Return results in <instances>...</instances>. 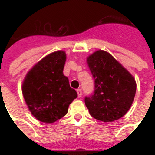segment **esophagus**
Instances as JSON below:
<instances>
[{"instance_id": "esophagus-1", "label": "esophagus", "mask_w": 155, "mask_h": 155, "mask_svg": "<svg viewBox=\"0 0 155 155\" xmlns=\"http://www.w3.org/2000/svg\"><path fill=\"white\" fill-rule=\"evenodd\" d=\"M77 94H78V97H81V96H82V91H81V89H77Z\"/></svg>"}]
</instances>
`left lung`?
Returning a JSON list of instances; mask_svg holds the SVG:
<instances>
[{
	"label": "left lung",
	"mask_w": 155,
	"mask_h": 155,
	"mask_svg": "<svg viewBox=\"0 0 155 155\" xmlns=\"http://www.w3.org/2000/svg\"><path fill=\"white\" fill-rule=\"evenodd\" d=\"M87 61L95 86L93 93L84 98L90 115L104 122L120 119L132 105L135 80L108 52L96 51Z\"/></svg>",
	"instance_id": "left-lung-1"
}]
</instances>
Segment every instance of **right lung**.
<instances>
[{"label": "right lung", "mask_w": 155, "mask_h": 155, "mask_svg": "<svg viewBox=\"0 0 155 155\" xmlns=\"http://www.w3.org/2000/svg\"><path fill=\"white\" fill-rule=\"evenodd\" d=\"M66 54L58 51L50 54L27 73L22 93L35 117L45 123H53L68 113L77 92L70 87L63 75Z\"/></svg>", "instance_id": "1"}]
</instances>
